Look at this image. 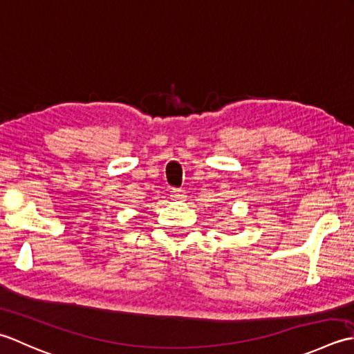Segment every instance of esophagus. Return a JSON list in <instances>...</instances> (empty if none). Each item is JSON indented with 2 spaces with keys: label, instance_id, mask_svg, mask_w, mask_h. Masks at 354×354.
Masks as SVG:
<instances>
[{
  "label": "esophagus",
  "instance_id": "esophagus-1",
  "mask_svg": "<svg viewBox=\"0 0 354 354\" xmlns=\"http://www.w3.org/2000/svg\"><path fill=\"white\" fill-rule=\"evenodd\" d=\"M171 197L177 198V200H183V198H186V191L182 189V187H172Z\"/></svg>",
  "mask_w": 354,
  "mask_h": 354
}]
</instances>
